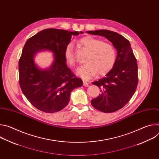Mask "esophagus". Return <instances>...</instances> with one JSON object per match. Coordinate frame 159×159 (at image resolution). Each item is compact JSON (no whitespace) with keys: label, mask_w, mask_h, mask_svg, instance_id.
<instances>
[{"label":"esophagus","mask_w":159,"mask_h":159,"mask_svg":"<svg viewBox=\"0 0 159 159\" xmlns=\"http://www.w3.org/2000/svg\"><path fill=\"white\" fill-rule=\"evenodd\" d=\"M83 85H84V86H85V87H89V84H88V82H87V81H85V80H84L83 81Z\"/></svg>","instance_id":"1"}]
</instances>
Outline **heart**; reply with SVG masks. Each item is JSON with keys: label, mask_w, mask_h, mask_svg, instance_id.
Listing matches in <instances>:
<instances>
[{"label": "heart", "mask_w": 159, "mask_h": 159, "mask_svg": "<svg viewBox=\"0 0 159 159\" xmlns=\"http://www.w3.org/2000/svg\"><path fill=\"white\" fill-rule=\"evenodd\" d=\"M80 42L89 51L85 59L87 63L80 66L77 71L80 77L89 79L94 77L98 72L99 75H104L115 66L116 52L112 44L93 36L84 37ZM64 57L66 62L70 66H75L77 60L72 43L66 46Z\"/></svg>", "instance_id": "b5f03b06"}]
</instances>
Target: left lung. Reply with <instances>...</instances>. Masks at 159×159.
Returning <instances> with one entry per match:
<instances>
[{
    "instance_id": "8db88e82",
    "label": "left lung",
    "mask_w": 159,
    "mask_h": 159,
    "mask_svg": "<svg viewBox=\"0 0 159 159\" xmlns=\"http://www.w3.org/2000/svg\"><path fill=\"white\" fill-rule=\"evenodd\" d=\"M105 37L117 50L116 61L106 75L92 84L99 87L101 94L90 102L96 109L113 112L123 107L131 99L137 87L138 66L129 41L109 30L87 31Z\"/></svg>"
}]
</instances>
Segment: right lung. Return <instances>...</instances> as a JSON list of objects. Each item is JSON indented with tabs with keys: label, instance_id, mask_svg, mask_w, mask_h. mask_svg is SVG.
Segmentation results:
<instances>
[{
	"label": "right lung",
	"instance_id": "right-lung-1",
	"mask_svg": "<svg viewBox=\"0 0 159 159\" xmlns=\"http://www.w3.org/2000/svg\"><path fill=\"white\" fill-rule=\"evenodd\" d=\"M82 32L58 29L43 30L26 42L19 61L20 89L27 99L38 109L48 113L63 109L70 101L72 90L83 85L67 66L64 50L72 36ZM48 50L54 55L52 65L42 70L34 63V55Z\"/></svg>",
	"mask_w": 159,
	"mask_h": 159
}]
</instances>
